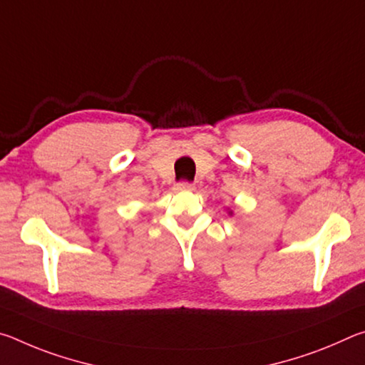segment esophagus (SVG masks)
<instances>
[{
	"mask_svg": "<svg viewBox=\"0 0 365 365\" xmlns=\"http://www.w3.org/2000/svg\"><path fill=\"white\" fill-rule=\"evenodd\" d=\"M177 188L182 190V191H193L196 188V185L191 183V182H180L177 185Z\"/></svg>",
	"mask_w": 365,
	"mask_h": 365,
	"instance_id": "1",
	"label": "esophagus"
}]
</instances>
